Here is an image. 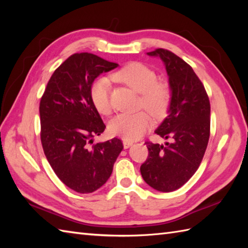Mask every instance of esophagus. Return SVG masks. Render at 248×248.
I'll return each instance as SVG.
<instances>
[{
  "label": "esophagus",
  "instance_id": "obj_1",
  "mask_svg": "<svg viewBox=\"0 0 248 248\" xmlns=\"http://www.w3.org/2000/svg\"><path fill=\"white\" fill-rule=\"evenodd\" d=\"M123 144H124V148H129L130 146H132V145H133V141H130V140H123Z\"/></svg>",
  "mask_w": 248,
  "mask_h": 248
}]
</instances>
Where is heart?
I'll return each mask as SVG.
<instances>
[{
    "label": "heart",
    "mask_w": 248,
    "mask_h": 248,
    "mask_svg": "<svg viewBox=\"0 0 248 248\" xmlns=\"http://www.w3.org/2000/svg\"><path fill=\"white\" fill-rule=\"evenodd\" d=\"M112 78L125 84L140 93V107L149 113L160 116L165 112L170 99V88L164 82L157 81L155 70L141 62H129L114 72ZM92 102L100 114L108 115L112 110L110 102V82L108 78H97L91 86ZM151 125L150 116L140 112L138 114H119L109 121L108 131L125 140L140 139Z\"/></svg>",
    "instance_id": "1"
}]
</instances>
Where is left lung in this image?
<instances>
[{"label": "left lung", "instance_id": "obj_1", "mask_svg": "<svg viewBox=\"0 0 248 248\" xmlns=\"http://www.w3.org/2000/svg\"><path fill=\"white\" fill-rule=\"evenodd\" d=\"M147 54L160 56L170 77V109L155 133L172 143L163 146L146 141L148 157L140 173L156 191L172 192L191 179L202 161L210 138L211 108L203 84L187 62L166 49Z\"/></svg>", "mask_w": 248, "mask_h": 248}]
</instances>
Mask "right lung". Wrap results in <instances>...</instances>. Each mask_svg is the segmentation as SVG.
<instances>
[{"instance_id":"obj_1","label":"right lung","mask_w":248,"mask_h":248,"mask_svg":"<svg viewBox=\"0 0 248 248\" xmlns=\"http://www.w3.org/2000/svg\"><path fill=\"white\" fill-rule=\"evenodd\" d=\"M118 66L92 53H75L53 72L40 99V140L46 160L73 191L93 193L108 181L124 148L114 138L93 144L105 124L91 99L100 73Z\"/></svg>"}]
</instances>
